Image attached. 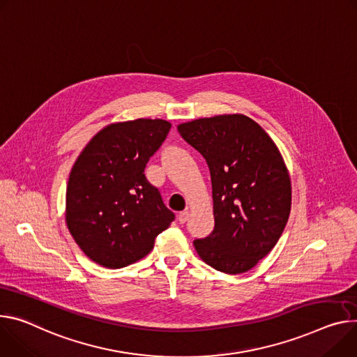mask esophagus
Segmentation results:
<instances>
[{
	"label": "esophagus",
	"mask_w": 357,
	"mask_h": 357,
	"mask_svg": "<svg viewBox=\"0 0 357 357\" xmlns=\"http://www.w3.org/2000/svg\"><path fill=\"white\" fill-rule=\"evenodd\" d=\"M188 218H189V211H183V212H181V213L178 215L179 223H185V222L188 220Z\"/></svg>",
	"instance_id": "obj_1"
}]
</instances>
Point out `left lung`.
<instances>
[{
	"label": "left lung",
	"instance_id": "left-lung-1",
	"mask_svg": "<svg viewBox=\"0 0 357 357\" xmlns=\"http://www.w3.org/2000/svg\"><path fill=\"white\" fill-rule=\"evenodd\" d=\"M178 131L206 159L212 181L215 229L193 246L213 269L245 273L275 248L289 219L291 182L283 156L243 114L182 122Z\"/></svg>",
	"mask_w": 357,
	"mask_h": 357
}]
</instances>
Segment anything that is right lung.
<instances>
[{"label": "right lung", "instance_id": "obj_1", "mask_svg": "<svg viewBox=\"0 0 357 357\" xmlns=\"http://www.w3.org/2000/svg\"><path fill=\"white\" fill-rule=\"evenodd\" d=\"M171 126L149 118L114 122L78 155L67 185L66 222L92 262L109 269L135 264L169 228L175 216L144 171Z\"/></svg>", "mask_w": 357, "mask_h": 357}]
</instances>
